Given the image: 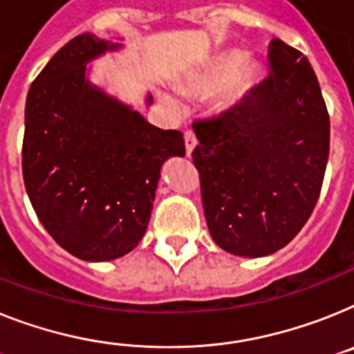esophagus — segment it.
<instances>
[{
  "label": "esophagus",
  "mask_w": 354,
  "mask_h": 354,
  "mask_svg": "<svg viewBox=\"0 0 354 354\" xmlns=\"http://www.w3.org/2000/svg\"><path fill=\"white\" fill-rule=\"evenodd\" d=\"M196 144H198V140H196V136L192 131H185V151H187V156H191L192 151H194Z\"/></svg>",
  "instance_id": "34e87169"
}]
</instances>
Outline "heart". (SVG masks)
<instances>
[{
  "mask_svg": "<svg viewBox=\"0 0 354 354\" xmlns=\"http://www.w3.org/2000/svg\"><path fill=\"white\" fill-rule=\"evenodd\" d=\"M264 82V70L255 59H246L239 48H227L205 62L200 70L187 77L185 91L198 97L218 93L214 108L221 115L241 109ZM169 104H176L171 95H163Z\"/></svg>",
  "mask_w": 354,
  "mask_h": 354,
  "instance_id": "heart-1",
  "label": "heart"
}]
</instances>
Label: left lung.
<instances>
[{"label": "left lung", "instance_id": "left-lung-1", "mask_svg": "<svg viewBox=\"0 0 354 354\" xmlns=\"http://www.w3.org/2000/svg\"><path fill=\"white\" fill-rule=\"evenodd\" d=\"M268 64L241 109L194 124L209 232L239 257L275 254L301 232L329 156V115L310 61L273 39Z\"/></svg>", "mask_w": 354, "mask_h": 354}]
</instances>
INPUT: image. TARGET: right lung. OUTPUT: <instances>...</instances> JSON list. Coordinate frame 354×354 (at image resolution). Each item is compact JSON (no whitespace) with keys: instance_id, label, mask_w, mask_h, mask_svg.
<instances>
[{"instance_id":"1","label":"right lung","mask_w":354,"mask_h":354,"mask_svg":"<svg viewBox=\"0 0 354 354\" xmlns=\"http://www.w3.org/2000/svg\"><path fill=\"white\" fill-rule=\"evenodd\" d=\"M120 48L93 34L73 37L35 77L25 106L23 180L32 207L59 246L91 263L140 243L162 165L185 156L182 133L151 126L90 81L88 64Z\"/></svg>"}]
</instances>
